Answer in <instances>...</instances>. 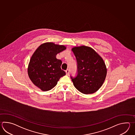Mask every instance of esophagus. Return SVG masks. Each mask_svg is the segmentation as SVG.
<instances>
[{
	"label": "esophagus",
	"mask_w": 135,
	"mask_h": 135,
	"mask_svg": "<svg viewBox=\"0 0 135 135\" xmlns=\"http://www.w3.org/2000/svg\"><path fill=\"white\" fill-rule=\"evenodd\" d=\"M66 75H69V69H67L66 70Z\"/></svg>",
	"instance_id": "obj_1"
}]
</instances>
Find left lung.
I'll list each match as a JSON object with an SVG mask.
<instances>
[{"mask_svg":"<svg viewBox=\"0 0 135 135\" xmlns=\"http://www.w3.org/2000/svg\"><path fill=\"white\" fill-rule=\"evenodd\" d=\"M77 62L78 74L71 77L75 87L84 94L97 92L106 77V66L102 58L92 48L86 46L72 48Z\"/></svg>","mask_w":135,"mask_h":135,"instance_id":"obj_1","label":"left lung"}]
</instances>
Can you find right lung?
I'll return each mask as SVG.
<instances>
[{
    "label": "right lung",
    "instance_id": "right-lung-1",
    "mask_svg": "<svg viewBox=\"0 0 135 135\" xmlns=\"http://www.w3.org/2000/svg\"><path fill=\"white\" fill-rule=\"evenodd\" d=\"M66 49L64 45L46 42L41 44L32 55L27 69L30 80L43 91L52 89L60 78L66 75L61 69L62 62L57 54Z\"/></svg>",
    "mask_w": 135,
    "mask_h": 135
}]
</instances>
